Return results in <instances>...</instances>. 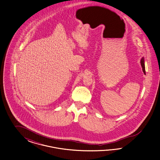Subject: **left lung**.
<instances>
[{
  "mask_svg": "<svg viewBox=\"0 0 160 160\" xmlns=\"http://www.w3.org/2000/svg\"><path fill=\"white\" fill-rule=\"evenodd\" d=\"M141 66H142V68L143 72H144V74H145V64H144V58H141Z\"/></svg>",
  "mask_w": 160,
  "mask_h": 160,
  "instance_id": "obj_1",
  "label": "left lung"
}]
</instances>
